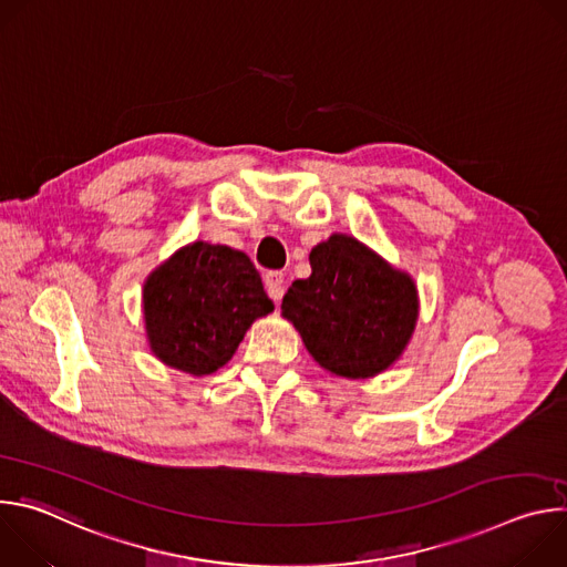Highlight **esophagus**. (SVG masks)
I'll return each instance as SVG.
<instances>
[{"mask_svg":"<svg viewBox=\"0 0 567 567\" xmlns=\"http://www.w3.org/2000/svg\"><path fill=\"white\" fill-rule=\"evenodd\" d=\"M265 287H267V293L280 302V298L285 296V274L282 271H269L265 276Z\"/></svg>","mask_w":567,"mask_h":567,"instance_id":"obj_1","label":"esophagus"}]
</instances>
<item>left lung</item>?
Masks as SVG:
<instances>
[{
    "label": "left lung",
    "instance_id": "obj_1",
    "mask_svg": "<svg viewBox=\"0 0 567 567\" xmlns=\"http://www.w3.org/2000/svg\"><path fill=\"white\" fill-rule=\"evenodd\" d=\"M309 265L311 276L285 293L282 316L313 361L343 379H370L399 361L420 316L413 276L346 233L316 245Z\"/></svg>",
    "mask_w": 567,
    "mask_h": 567
}]
</instances>
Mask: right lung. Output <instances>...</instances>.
Listing matches in <instances>:
<instances>
[{
  "mask_svg": "<svg viewBox=\"0 0 567 567\" xmlns=\"http://www.w3.org/2000/svg\"><path fill=\"white\" fill-rule=\"evenodd\" d=\"M271 311L249 256L202 239L175 251L143 282L150 352L193 377L226 365L254 320Z\"/></svg>",
  "mask_w": 567,
  "mask_h": 567,
  "instance_id": "add662e5",
  "label": "right lung"
}]
</instances>
